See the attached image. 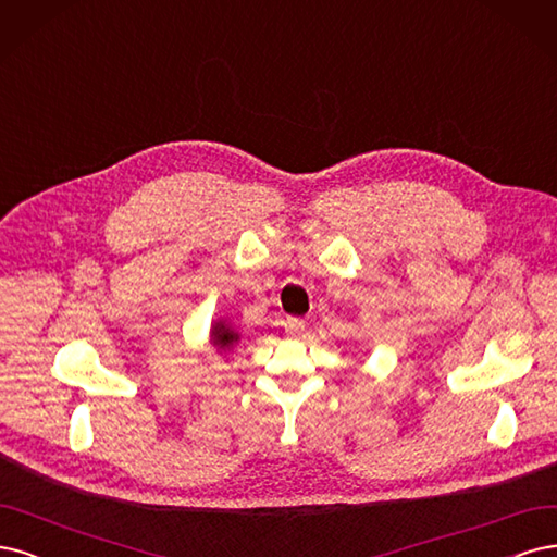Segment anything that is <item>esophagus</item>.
I'll use <instances>...</instances> for the list:
<instances>
[{
    "label": "esophagus",
    "instance_id": "34e87169",
    "mask_svg": "<svg viewBox=\"0 0 557 557\" xmlns=\"http://www.w3.org/2000/svg\"><path fill=\"white\" fill-rule=\"evenodd\" d=\"M284 331L296 337V335H300L305 331V321L298 319V317H286L284 319Z\"/></svg>",
    "mask_w": 557,
    "mask_h": 557
}]
</instances>
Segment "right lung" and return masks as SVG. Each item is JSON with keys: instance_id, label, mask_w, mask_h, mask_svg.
<instances>
[{"instance_id": "1", "label": "right lung", "mask_w": 557, "mask_h": 557, "mask_svg": "<svg viewBox=\"0 0 557 557\" xmlns=\"http://www.w3.org/2000/svg\"><path fill=\"white\" fill-rule=\"evenodd\" d=\"M240 343V333H238V329L233 326V324H228L226 319H218L212 324V329H210V345L218 349L220 354H226V351H231L233 347H236Z\"/></svg>"}]
</instances>
